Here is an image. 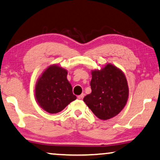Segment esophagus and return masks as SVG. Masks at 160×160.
<instances>
[{"label":"esophagus","mask_w":160,"mask_h":160,"mask_svg":"<svg viewBox=\"0 0 160 160\" xmlns=\"http://www.w3.org/2000/svg\"><path fill=\"white\" fill-rule=\"evenodd\" d=\"M84 96H85V94H81V95H80V96H78V98H79V99H80V100H82L83 98H84Z\"/></svg>","instance_id":"1"}]
</instances>
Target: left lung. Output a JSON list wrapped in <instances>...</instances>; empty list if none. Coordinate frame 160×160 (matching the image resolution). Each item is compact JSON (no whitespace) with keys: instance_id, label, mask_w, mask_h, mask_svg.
<instances>
[{"instance_id":"left-lung-1","label":"left lung","mask_w":160,"mask_h":160,"mask_svg":"<svg viewBox=\"0 0 160 160\" xmlns=\"http://www.w3.org/2000/svg\"><path fill=\"white\" fill-rule=\"evenodd\" d=\"M91 93L83 98L98 118L109 120L123 109L128 98V82L124 73L111 64L92 71Z\"/></svg>"}]
</instances>
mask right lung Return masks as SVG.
<instances>
[{
    "mask_svg": "<svg viewBox=\"0 0 160 160\" xmlns=\"http://www.w3.org/2000/svg\"><path fill=\"white\" fill-rule=\"evenodd\" d=\"M67 71L58 65L48 67L35 85V98L40 107L51 114L62 111L77 97L67 79Z\"/></svg>",
    "mask_w": 160,
    "mask_h": 160,
    "instance_id": "add662e5",
    "label": "right lung"
}]
</instances>
